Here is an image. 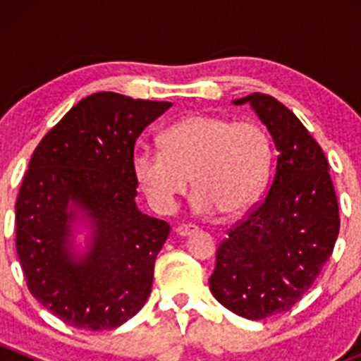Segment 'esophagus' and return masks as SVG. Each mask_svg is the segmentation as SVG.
I'll use <instances>...</instances> for the list:
<instances>
[{"label":"esophagus","mask_w":361,"mask_h":361,"mask_svg":"<svg viewBox=\"0 0 361 361\" xmlns=\"http://www.w3.org/2000/svg\"><path fill=\"white\" fill-rule=\"evenodd\" d=\"M174 232H176V235H180V238H187V235H192L194 232H197V227H194V225L181 224L174 228Z\"/></svg>","instance_id":"1"}]
</instances>
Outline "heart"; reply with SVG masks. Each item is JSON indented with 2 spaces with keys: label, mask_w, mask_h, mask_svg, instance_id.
Instances as JSON below:
<instances>
[{
  "label": "heart",
  "mask_w": 361,
  "mask_h": 361,
  "mask_svg": "<svg viewBox=\"0 0 361 361\" xmlns=\"http://www.w3.org/2000/svg\"><path fill=\"white\" fill-rule=\"evenodd\" d=\"M162 152L137 150L133 167L150 201L171 209L192 187L201 214L239 216L253 207L267 185L271 143L251 120L192 115L164 130Z\"/></svg>",
  "instance_id": "heart-1"
}]
</instances>
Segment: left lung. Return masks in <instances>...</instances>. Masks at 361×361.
Segmentation results:
<instances>
[{
  "instance_id": "left-lung-1",
  "label": "left lung",
  "mask_w": 361,
  "mask_h": 361,
  "mask_svg": "<svg viewBox=\"0 0 361 361\" xmlns=\"http://www.w3.org/2000/svg\"><path fill=\"white\" fill-rule=\"evenodd\" d=\"M234 103L257 111L278 159L265 197L218 246L209 290L228 311L264 319L307 293L332 257L341 218L329 162L300 120L269 94Z\"/></svg>"
}]
</instances>
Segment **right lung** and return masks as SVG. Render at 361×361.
<instances>
[{"instance_id": "1", "label": "right lung", "mask_w": 361, "mask_h": 361, "mask_svg": "<svg viewBox=\"0 0 361 361\" xmlns=\"http://www.w3.org/2000/svg\"><path fill=\"white\" fill-rule=\"evenodd\" d=\"M166 101L97 92L69 110L29 160L16 202V246L27 290L68 325L108 330L133 318L154 283L171 227L136 207L134 145ZM91 218L90 251H68V221Z\"/></svg>"}]
</instances>
